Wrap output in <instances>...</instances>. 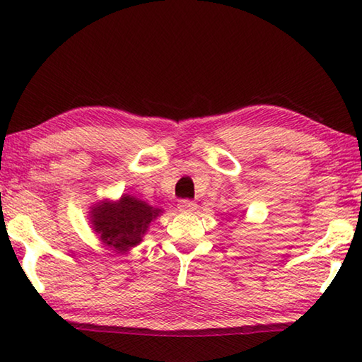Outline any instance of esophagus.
Segmentation results:
<instances>
[{"mask_svg": "<svg viewBox=\"0 0 362 362\" xmlns=\"http://www.w3.org/2000/svg\"><path fill=\"white\" fill-rule=\"evenodd\" d=\"M177 207H179V211H182V212H193V211H196V207H198V206H196L194 201L182 199V201H179Z\"/></svg>", "mask_w": 362, "mask_h": 362, "instance_id": "obj_1", "label": "esophagus"}]
</instances>
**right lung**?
Instances as JSON below:
<instances>
[{
	"label": "right lung",
	"mask_w": 362,
	"mask_h": 362,
	"mask_svg": "<svg viewBox=\"0 0 362 362\" xmlns=\"http://www.w3.org/2000/svg\"><path fill=\"white\" fill-rule=\"evenodd\" d=\"M159 212L161 209L124 194L118 203L97 204L93 209V225L107 246L124 252L142 241V235Z\"/></svg>",
	"instance_id": "obj_1"
}]
</instances>
